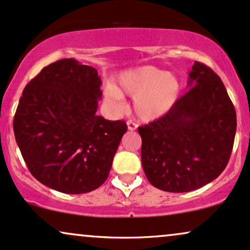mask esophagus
<instances>
[{
    "mask_svg": "<svg viewBox=\"0 0 250 250\" xmlns=\"http://www.w3.org/2000/svg\"><path fill=\"white\" fill-rule=\"evenodd\" d=\"M137 124H135V123L133 122V120H127V127H128V130L130 131H134L135 128H137Z\"/></svg>",
    "mask_w": 250,
    "mask_h": 250,
    "instance_id": "1",
    "label": "esophagus"
}]
</instances>
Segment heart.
Returning a JSON list of instances; mask_svg holds the SVG:
<instances>
[{"label":"heart","mask_w":250,"mask_h":250,"mask_svg":"<svg viewBox=\"0 0 250 250\" xmlns=\"http://www.w3.org/2000/svg\"><path fill=\"white\" fill-rule=\"evenodd\" d=\"M134 98V111L143 122H154L170 111L182 94V82L175 74L154 66H141L120 75L119 87H109L106 97L119 111L125 110L123 95Z\"/></svg>","instance_id":"heart-1"}]
</instances>
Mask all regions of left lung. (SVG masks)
I'll return each mask as SVG.
<instances>
[{
  "instance_id": "left-lung-1",
  "label": "left lung",
  "mask_w": 250,
  "mask_h": 250,
  "mask_svg": "<svg viewBox=\"0 0 250 250\" xmlns=\"http://www.w3.org/2000/svg\"><path fill=\"white\" fill-rule=\"evenodd\" d=\"M188 87L167 115L138 127L146 177L168 192H189L215 180L235 138V109L219 76L196 61Z\"/></svg>"
}]
</instances>
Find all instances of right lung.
I'll return each instance as SVG.
<instances>
[{
    "label": "right lung",
    "instance_id": "right-lung-1",
    "mask_svg": "<svg viewBox=\"0 0 250 250\" xmlns=\"http://www.w3.org/2000/svg\"><path fill=\"white\" fill-rule=\"evenodd\" d=\"M101 78L94 67L62 59L24 88L14 132L31 174L63 193H85L109 176L127 125L97 116Z\"/></svg>",
    "mask_w": 250,
    "mask_h": 250
}]
</instances>
